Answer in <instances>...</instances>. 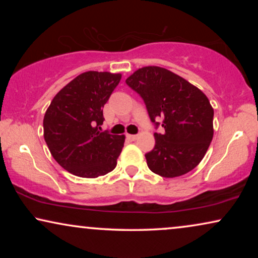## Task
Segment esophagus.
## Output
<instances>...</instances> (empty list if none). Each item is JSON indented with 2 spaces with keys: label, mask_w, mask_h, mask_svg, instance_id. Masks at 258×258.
<instances>
[{
  "label": "esophagus",
  "mask_w": 258,
  "mask_h": 258,
  "mask_svg": "<svg viewBox=\"0 0 258 258\" xmlns=\"http://www.w3.org/2000/svg\"><path fill=\"white\" fill-rule=\"evenodd\" d=\"M126 137H128L130 141H136L137 139H139V136H137V135H129V134L126 135Z\"/></svg>",
  "instance_id": "esophagus-1"
}]
</instances>
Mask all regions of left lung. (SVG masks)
<instances>
[{
	"instance_id": "8db88e82",
	"label": "left lung",
	"mask_w": 258,
	"mask_h": 258,
	"mask_svg": "<svg viewBox=\"0 0 258 258\" xmlns=\"http://www.w3.org/2000/svg\"><path fill=\"white\" fill-rule=\"evenodd\" d=\"M125 82L143 98L151 121L163 118L164 132L154 134L155 148L146 154L150 170L172 178L196 168L214 136V109L206 94L156 66L137 69Z\"/></svg>"
}]
</instances>
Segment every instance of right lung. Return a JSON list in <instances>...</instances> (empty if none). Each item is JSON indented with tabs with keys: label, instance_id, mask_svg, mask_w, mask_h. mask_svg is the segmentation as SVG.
<instances>
[{
	"label": "right lung",
	"instance_id": "1",
	"mask_svg": "<svg viewBox=\"0 0 258 258\" xmlns=\"http://www.w3.org/2000/svg\"><path fill=\"white\" fill-rule=\"evenodd\" d=\"M121 74L86 72L52 98L43 118V136L51 156L70 174L96 178L114 170L124 135L101 132L103 109Z\"/></svg>",
	"mask_w": 258,
	"mask_h": 258
}]
</instances>
